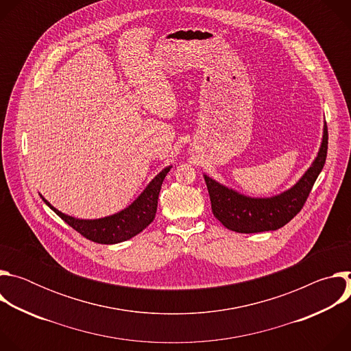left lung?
<instances>
[{
  "label": "left lung",
  "mask_w": 351,
  "mask_h": 351,
  "mask_svg": "<svg viewBox=\"0 0 351 351\" xmlns=\"http://www.w3.org/2000/svg\"><path fill=\"white\" fill-rule=\"evenodd\" d=\"M328 153V126L318 154L311 167L290 189L272 197H250L241 194L204 173L214 217L228 229L239 233L276 230L291 221L303 208L306 199L321 173Z\"/></svg>",
  "instance_id": "1"
}]
</instances>
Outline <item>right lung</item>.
Returning <instances> with one entry per match:
<instances>
[{
	"label": "right lung",
	"mask_w": 351,
	"mask_h": 351,
	"mask_svg": "<svg viewBox=\"0 0 351 351\" xmlns=\"http://www.w3.org/2000/svg\"><path fill=\"white\" fill-rule=\"evenodd\" d=\"M171 168L172 167L164 168L145 186V189L140 193V195L130 206H128L119 213L98 219H80L66 215L49 204L41 194L40 197L61 219H64L69 226H72L86 239L101 244H117L134 237L154 221L158 206L160 190Z\"/></svg>",
	"instance_id": "1"
}]
</instances>
